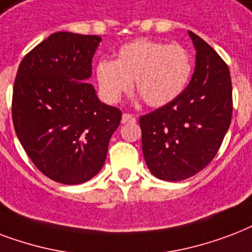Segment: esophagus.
I'll use <instances>...</instances> for the list:
<instances>
[{"label": "esophagus", "instance_id": "esophagus-1", "mask_svg": "<svg viewBox=\"0 0 252 252\" xmlns=\"http://www.w3.org/2000/svg\"><path fill=\"white\" fill-rule=\"evenodd\" d=\"M136 121V118L134 116H131V114H127V113H124L122 114V124H134Z\"/></svg>", "mask_w": 252, "mask_h": 252}]
</instances>
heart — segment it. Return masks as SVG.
<instances>
[{
  "label": "heart",
  "instance_id": "obj_1",
  "mask_svg": "<svg viewBox=\"0 0 252 252\" xmlns=\"http://www.w3.org/2000/svg\"><path fill=\"white\" fill-rule=\"evenodd\" d=\"M192 72V56L187 48L153 39L126 43L116 60L101 59L94 68L101 94L109 102H118L135 80L136 91L154 108L175 101L185 91Z\"/></svg>",
  "mask_w": 252,
  "mask_h": 252
}]
</instances>
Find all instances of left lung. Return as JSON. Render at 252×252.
<instances>
[{"instance_id":"8db88e82","label":"left lung","mask_w":252,"mask_h":252,"mask_svg":"<svg viewBox=\"0 0 252 252\" xmlns=\"http://www.w3.org/2000/svg\"><path fill=\"white\" fill-rule=\"evenodd\" d=\"M196 67L175 101L139 118L148 169L165 181L194 176L213 160L229 130L233 92L229 67L213 48L188 31Z\"/></svg>"}]
</instances>
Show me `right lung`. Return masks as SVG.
<instances>
[{
	"label": "right lung",
	"mask_w": 252,
	"mask_h": 252,
	"mask_svg": "<svg viewBox=\"0 0 252 252\" xmlns=\"http://www.w3.org/2000/svg\"><path fill=\"white\" fill-rule=\"evenodd\" d=\"M98 35L51 34L19 64L13 124L35 167L51 180L75 185L104 167L120 109L101 102L87 81Z\"/></svg>",
	"instance_id": "right-lung-1"
}]
</instances>
